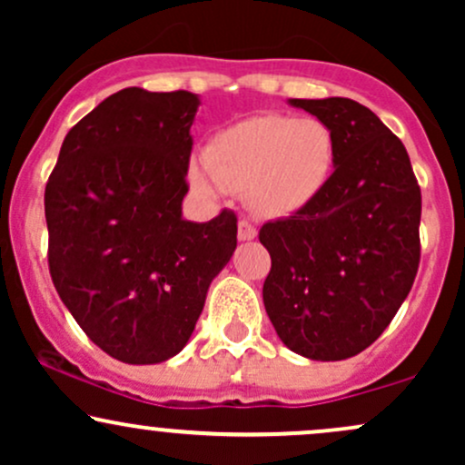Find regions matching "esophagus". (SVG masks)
Wrapping results in <instances>:
<instances>
[{"instance_id":"1","label":"esophagus","mask_w":465,"mask_h":465,"mask_svg":"<svg viewBox=\"0 0 465 465\" xmlns=\"http://www.w3.org/2000/svg\"><path fill=\"white\" fill-rule=\"evenodd\" d=\"M255 236H258V229L251 225L249 218H240V223H238V238L240 240H253Z\"/></svg>"}]
</instances>
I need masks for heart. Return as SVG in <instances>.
Returning a JSON list of instances; mask_svg holds the SVG:
<instances>
[{
	"instance_id": "obj_1",
	"label": "heart",
	"mask_w": 465,
	"mask_h": 465,
	"mask_svg": "<svg viewBox=\"0 0 465 465\" xmlns=\"http://www.w3.org/2000/svg\"><path fill=\"white\" fill-rule=\"evenodd\" d=\"M336 154L332 126L319 117L255 115L218 133L190 179L201 192H244L262 216H291L325 190Z\"/></svg>"
}]
</instances>
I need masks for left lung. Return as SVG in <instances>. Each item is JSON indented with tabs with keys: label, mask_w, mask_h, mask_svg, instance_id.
<instances>
[{
	"label": "left lung",
	"mask_w": 465,
	"mask_h": 465,
	"mask_svg": "<svg viewBox=\"0 0 465 465\" xmlns=\"http://www.w3.org/2000/svg\"><path fill=\"white\" fill-rule=\"evenodd\" d=\"M292 106L328 122L336 168L311 205L264 223V308L288 350L343 361L370 348L407 300L420 266L421 192L404 143L350 98Z\"/></svg>",
	"instance_id": "1"
}]
</instances>
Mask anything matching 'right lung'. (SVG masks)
I'll use <instances>...</instances> for the list:
<instances>
[{"label": "right lung", "mask_w": 465, "mask_h": 465, "mask_svg": "<svg viewBox=\"0 0 465 465\" xmlns=\"http://www.w3.org/2000/svg\"><path fill=\"white\" fill-rule=\"evenodd\" d=\"M196 109L190 92L109 95L69 129L45 185L56 292L100 350L131 365L183 350L238 242L232 210L181 218Z\"/></svg>", "instance_id": "add662e5"}]
</instances>
